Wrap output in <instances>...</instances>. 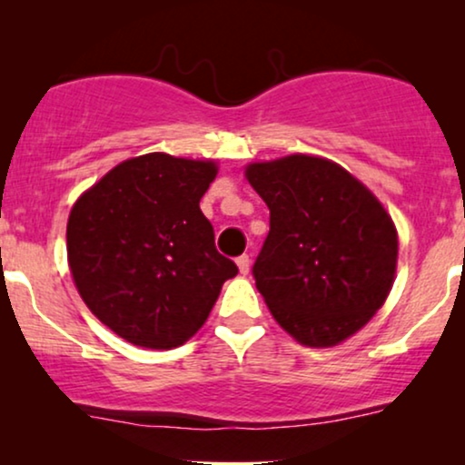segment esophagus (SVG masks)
Segmentation results:
<instances>
[{
	"mask_svg": "<svg viewBox=\"0 0 465 465\" xmlns=\"http://www.w3.org/2000/svg\"><path fill=\"white\" fill-rule=\"evenodd\" d=\"M236 264H238L240 273H242V275H247V273H249V266H251L249 255H240V258L236 260Z\"/></svg>",
	"mask_w": 465,
	"mask_h": 465,
	"instance_id": "obj_1",
	"label": "esophagus"
}]
</instances>
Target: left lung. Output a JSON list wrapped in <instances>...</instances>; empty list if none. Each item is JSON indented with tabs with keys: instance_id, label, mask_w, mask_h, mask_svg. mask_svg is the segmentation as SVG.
Returning a JSON list of instances; mask_svg holds the SVG:
<instances>
[{
	"instance_id": "8db88e82",
	"label": "left lung",
	"mask_w": 465,
	"mask_h": 465,
	"mask_svg": "<svg viewBox=\"0 0 465 465\" xmlns=\"http://www.w3.org/2000/svg\"><path fill=\"white\" fill-rule=\"evenodd\" d=\"M247 179L271 210L253 277L275 322L311 348L359 332L396 275L398 233L381 201L308 154L251 163Z\"/></svg>"
}]
</instances>
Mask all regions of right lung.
<instances>
[{
  "label": "right lung",
  "instance_id": "1",
  "mask_svg": "<svg viewBox=\"0 0 465 465\" xmlns=\"http://www.w3.org/2000/svg\"><path fill=\"white\" fill-rule=\"evenodd\" d=\"M214 162L126 159L74 203L67 260L87 308L133 345H183L238 266L216 251L199 203Z\"/></svg>",
  "mask_w": 465,
  "mask_h": 465
}]
</instances>
